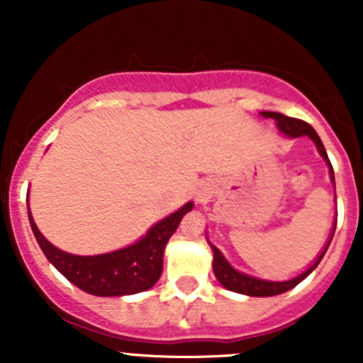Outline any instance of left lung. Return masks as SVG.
<instances>
[{"mask_svg": "<svg viewBox=\"0 0 363 363\" xmlns=\"http://www.w3.org/2000/svg\"><path fill=\"white\" fill-rule=\"evenodd\" d=\"M262 116L272 118V120L277 121V127L280 129V133L285 134V136H289V138L307 136V138H311V140L314 142V145H316V149H318V152L322 154V158L325 160V163L329 165V174H331L333 184H335V172H333L331 162H329V158H327L325 147H323L322 140H320V136L316 134V130H314L309 123H306V121H301V120H296V118L284 116V114H280V112L264 111V112H262ZM335 229H336V223L333 225L331 238L327 240V245L323 247V251L320 252L318 258L314 259V264L309 265V267L301 272V274H298L296 278H291V280H287V281L259 280V278L249 277V274H243V272L236 271V269H234L233 265H230L229 262L223 258V255L218 251L216 247H214L213 243L209 242L211 249H213V252H214V259H213L214 274H216L218 281H220V284L223 285L225 289L234 291V293L247 294V296H277V294H281V293H285V291H289V289H293V287H296V285L300 284L301 280H306L311 272L316 269V265L322 262L323 255H325L327 247H329V243H331L333 234H335Z\"/></svg>", "mask_w": 363, "mask_h": 363, "instance_id": "8db88e82", "label": "left lung"}]
</instances>
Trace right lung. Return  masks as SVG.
I'll use <instances>...</instances> for the list:
<instances>
[{
  "instance_id": "1",
  "label": "right lung",
  "mask_w": 363,
  "mask_h": 363,
  "mask_svg": "<svg viewBox=\"0 0 363 363\" xmlns=\"http://www.w3.org/2000/svg\"><path fill=\"white\" fill-rule=\"evenodd\" d=\"M191 209L192 201H189L150 227L145 236L133 245L96 256L69 255L57 249L40 233L30 209L28 220L43 255L67 280L94 296H125L150 289L160 280L167 242Z\"/></svg>"
}]
</instances>
